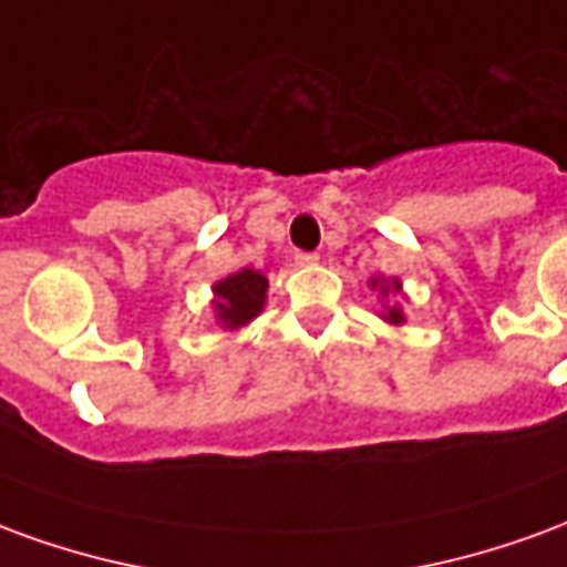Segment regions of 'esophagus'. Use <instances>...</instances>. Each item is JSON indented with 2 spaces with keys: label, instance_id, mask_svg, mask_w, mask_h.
Instances as JSON below:
<instances>
[{
  "label": "esophagus",
  "instance_id": "obj_1",
  "mask_svg": "<svg viewBox=\"0 0 567 567\" xmlns=\"http://www.w3.org/2000/svg\"><path fill=\"white\" fill-rule=\"evenodd\" d=\"M295 260L300 264V267H312V264L319 260V255H316V251H297Z\"/></svg>",
  "mask_w": 567,
  "mask_h": 567
}]
</instances>
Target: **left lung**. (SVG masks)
I'll use <instances>...</instances> for the list:
<instances>
[{
	"instance_id": "8db88e82",
	"label": "left lung",
	"mask_w": 567,
	"mask_h": 567,
	"mask_svg": "<svg viewBox=\"0 0 567 567\" xmlns=\"http://www.w3.org/2000/svg\"><path fill=\"white\" fill-rule=\"evenodd\" d=\"M373 285H377V279H373ZM382 291H389V285H385ZM392 291H398V282L392 285ZM385 321H392V324H401V321H404V316H401V309H389V316H385Z\"/></svg>"
}]
</instances>
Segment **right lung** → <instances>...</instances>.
Listing matches in <instances>:
<instances>
[{"label": "right lung", "instance_id": "right-lung-1", "mask_svg": "<svg viewBox=\"0 0 567 567\" xmlns=\"http://www.w3.org/2000/svg\"><path fill=\"white\" fill-rule=\"evenodd\" d=\"M215 307H218V319L227 328H239L260 312L264 297H267V276L258 270H239L227 276L224 282L215 285Z\"/></svg>", "mask_w": 567, "mask_h": 567}]
</instances>
